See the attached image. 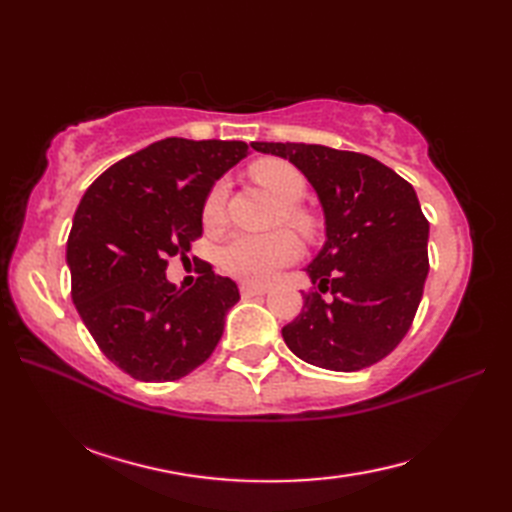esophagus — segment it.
<instances>
[{"label":"esophagus","mask_w":512,"mask_h":512,"mask_svg":"<svg viewBox=\"0 0 512 512\" xmlns=\"http://www.w3.org/2000/svg\"><path fill=\"white\" fill-rule=\"evenodd\" d=\"M239 292H242L244 299H250V297L264 295L266 288L264 286H253V284H242V286H239Z\"/></svg>","instance_id":"34e87169"}]
</instances>
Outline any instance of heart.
<instances>
[{
	"label": "heart",
	"instance_id": "obj_1",
	"mask_svg": "<svg viewBox=\"0 0 512 512\" xmlns=\"http://www.w3.org/2000/svg\"><path fill=\"white\" fill-rule=\"evenodd\" d=\"M253 176L262 187L281 200L279 217L301 231L303 235L314 233V217L303 209L299 200L308 191L306 176L286 160L266 158L257 160L250 167ZM226 209V182L220 180L206 193L202 217L206 226H220ZM299 257V244L288 231H275L268 235H233L220 250V266L228 275L244 281V284H266L275 277L279 268L295 262Z\"/></svg>",
	"mask_w": 512,
	"mask_h": 512
}]
</instances>
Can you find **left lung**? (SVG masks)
I'll return each instance as SVG.
<instances>
[{
    "label": "left lung",
    "mask_w": 512,
    "mask_h": 512,
    "mask_svg": "<svg viewBox=\"0 0 512 512\" xmlns=\"http://www.w3.org/2000/svg\"><path fill=\"white\" fill-rule=\"evenodd\" d=\"M290 160L319 195L325 244L306 268L314 290L281 334L301 361L358 372L396 350L429 273V222L411 184L372 156L306 143H253ZM331 292L325 300L322 295Z\"/></svg>",
    "instance_id": "1"
}]
</instances>
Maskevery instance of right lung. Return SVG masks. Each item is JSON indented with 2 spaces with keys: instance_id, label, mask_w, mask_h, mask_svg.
Masks as SVG:
<instances>
[{
  "instance_id": "1",
  "label": "right lung",
  "mask_w": 512,
  "mask_h": 512,
  "mask_svg": "<svg viewBox=\"0 0 512 512\" xmlns=\"http://www.w3.org/2000/svg\"><path fill=\"white\" fill-rule=\"evenodd\" d=\"M246 154L242 140L165 138L118 160L81 198L65 253L72 301L101 352L136 380L187 376L222 339L235 281L204 264L184 290L165 270L202 235L215 180Z\"/></svg>"
}]
</instances>
